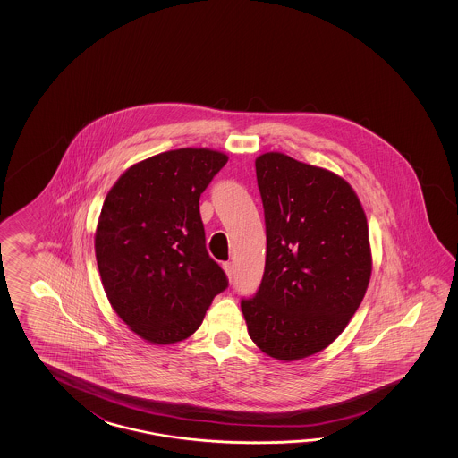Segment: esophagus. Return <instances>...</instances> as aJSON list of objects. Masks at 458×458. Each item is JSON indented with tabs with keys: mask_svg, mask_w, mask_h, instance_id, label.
I'll return each instance as SVG.
<instances>
[{
	"mask_svg": "<svg viewBox=\"0 0 458 458\" xmlns=\"http://www.w3.org/2000/svg\"><path fill=\"white\" fill-rule=\"evenodd\" d=\"M223 268H225V275L229 276V278H233V263L231 262H225L223 263Z\"/></svg>",
	"mask_w": 458,
	"mask_h": 458,
	"instance_id": "obj_1",
	"label": "esophagus"
}]
</instances>
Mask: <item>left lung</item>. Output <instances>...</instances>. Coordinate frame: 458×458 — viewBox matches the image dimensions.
<instances>
[{"instance_id": "8db88e82", "label": "left lung", "mask_w": 458, "mask_h": 458, "mask_svg": "<svg viewBox=\"0 0 458 458\" xmlns=\"http://www.w3.org/2000/svg\"><path fill=\"white\" fill-rule=\"evenodd\" d=\"M255 170L267 257L259 292L241 308L260 351L300 360L331 345L360 306L371 275L367 216L326 168L267 152Z\"/></svg>"}]
</instances>
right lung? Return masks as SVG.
I'll return each mask as SVG.
<instances>
[{"label": "right lung", "instance_id": "right-lung-1", "mask_svg": "<svg viewBox=\"0 0 458 458\" xmlns=\"http://www.w3.org/2000/svg\"><path fill=\"white\" fill-rule=\"evenodd\" d=\"M227 156L176 148L129 166L107 191L95 233L107 300L144 341H185L227 288L206 250L199 196Z\"/></svg>", "mask_w": 458, "mask_h": 458}]
</instances>
